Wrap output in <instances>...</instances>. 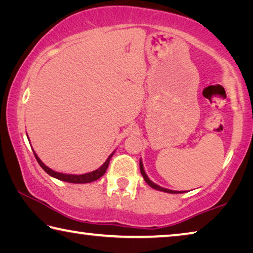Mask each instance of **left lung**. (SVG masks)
Wrapping results in <instances>:
<instances>
[{
    "label": "left lung",
    "mask_w": 253,
    "mask_h": 253,
    "mask_svg": "<svg viewBox=\"0 0 253 253\" xmlns=\"http://www.w3.org/2000/svg\"><path fill=\"white\" fill-rule=\"evenodd\" d=\"M139 168H140V173H142V175H143V177H144V179H145V182H146L149 186L151 187H153V188H155V190H158V191H162V192H166V193H182V192H178V191H172V190H168V188H164V187H161V186H158V185H156L155 183H153L151 179H149L148 177H147V175H146V173H145V170H144V166H143V163H142V161H139Z\"/></svg>",
    "instance_id": "1"
}]
</instances>
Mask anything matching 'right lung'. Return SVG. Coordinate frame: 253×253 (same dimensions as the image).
<instances>
[{"instance_id":"obj_1","label":"right lung","mask_w":253,"mask_h":253,"mask_svg":"<svg viewBox=\"0 0 253 253\" xmlns=\"http://www.w3.org/2000/svg\"><path fill=\"white\" fill-rule=\"evenodd\" d=\"M33 153H34V156H36V158H37L38 163H39V165L45 170L46 173L50 175V176L58 178V179H60V181H65V182H69V183H77V184L90 183V182H93V181H97L98 178H100L102 175L106 173V169H107V168H108V165H109L110 158L113 157V155H114V153L111 154V155H109V157L107 158V161L104 163V164H102L98 169L93 170V172L85 173V174H83V175H74V174H62V173L54 172V170L49 169L48 166H45L43 163L41 162L40 158L37 156L36 152L33 151Z\"/></svg>"}]
</instances>
